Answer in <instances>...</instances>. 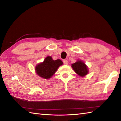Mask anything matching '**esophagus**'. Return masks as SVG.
<instances>
[{
	"label": "esophagus",
	"instance_id": "obj_1",
	"mask_svg": "<svg viewBox=\"0 0 121 121\" xmlns=\"http://www.w3.org/2000/svg\"><path fill=\"white\" fill-rule=\"evenodd\" d=\"M63 63H64V64H65V65H67L68 64V61L66 60H63Z\"/></svg>",
	"mask_w": 121,
	"mask_h": 121
}]
</instances>
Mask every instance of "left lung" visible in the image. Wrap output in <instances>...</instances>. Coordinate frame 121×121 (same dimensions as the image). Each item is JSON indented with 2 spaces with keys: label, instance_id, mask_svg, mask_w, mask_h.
<instances>
[{
  "label": "left lung",
  "instance_id": "obj_1",
  "mask_svg": "<svg viewBox=\"0 0 121 121\" xmlns=\"http://www.w3.org/2000/svg\"><path fill=\"white\" fill-rule=\"evenodd\" d=\"M74 72L81 77L85 76L89 72L88 68L83 61L78 60L76 62L71 65Z\"/></svg>",
  "mask_w": 121,
  "mask_h": 121
}]
</instances>
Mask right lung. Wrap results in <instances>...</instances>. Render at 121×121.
I'll use <instances>...</instances> for the list:
<instances>
[{"label": "right lung", "instance_id": "add662e5", "mask_svg": "<svg viewBox=\"0 0 121 121\" xmlns=\"http://www.w3.org/2000/svg\"><path fill=\"white\" fill-rule=\"evenodd\" d=\"M62 65L63 62L60 59L53 60L51 56H47L43 62L36 65L35 70L37 75L42 78L49 79Z\"/></svg>", "mask_w": 121, "mask_h": 121}]
</instances>
